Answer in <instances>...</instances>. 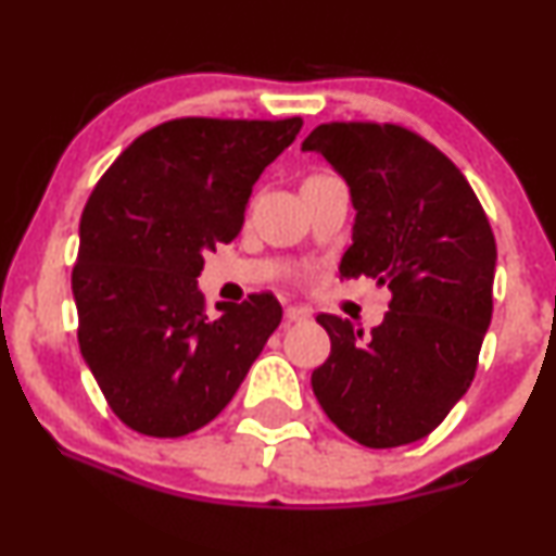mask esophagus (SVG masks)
<instances>
[{
	"label": "esophagus",
	"mask_w": 556,
	"mask_h": 556,
	"mask_svg": "<svg viewBox=\"0 0 556 556\" xmlns=\"http://www.w3.org/2000/svg\"><path fill=\"white\" fill-rule=\"evenodd\" d=\"M285 318L287 320H307V318H311V311H307V307H303V305H290L285 311Z\"/></svg>",
	"instance_id": "esophagus-1"
}]
</instances>
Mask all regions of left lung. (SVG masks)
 <instances>
[{"mask_svg":"<svg viewBox=\"0 0 556 556\" xmlns=\"http://www.w3.org/2000/svg\"><path fill=\"white\" fill-rule=\"evenodd\" d=\"M303 150L342 173L357 210L342 277L391 290L370 333L329 313L316 318L331 354L313 370V393L359 445H409L443 422L477 376L497 261L490 219L464 173L399 124H320Z\"/></svg>","mask_w":556,"mask_h":556,"instance_id":"1","label":"left lung"}]
</instances>
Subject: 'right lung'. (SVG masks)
Here are the masks:
<instances>
[{
	"label": "right lung",
	"mask_w": 556,
	"mask_h": 556,
	"mask_svg": "<svg viewBox=\"0 0 556 556\" xmlns=\"http://www.w3.org/2000/svg\"><path fill=\"white\" fill-rule=\"evenodd\" d=\"M303 118H173L139 134L79 219L77 342L118 419L180 438L236 396L282 320L269 292L206 313L204 251L230 243L261 173Z\"/></svg>",
	"instance_id": "add662e5"
}]
</instances>
